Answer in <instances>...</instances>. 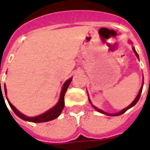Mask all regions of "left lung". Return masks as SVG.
Masks as SVG:
<instances>
[{
    "mask_svg": "<svg viewBox=\"0 0 150 150\" xmlns=\"http://www.w3.org/2000/svg\"><path fill=\"white\" fill-rule=\"evenodd\" d=\"M132 50H133V52L135 53V54H136V55H137V59H139L138 54H137V51H136V50H135V48H134V47H132ZM143 84H144V82H143V83H142V88H141V89H140V91H139L138 95L137 96V97H136L135 100L132 101V104H130L129 106H128V107H127V108H124L123 110H121V111H120V112H119L116 113V114H110V113L105 112H104V111H103V110H101V109H99V108H96V107H95L94 105L92 104V103H91V100H90V99H89V102L91 103V106L94 108L96 110L98 111V112H100V113H103V114H105V115H108V116H120V115H121V114H123V113L125 112L126 111L128 110V109H129L130 108L133 107V106H134V105H135V104H137V101L139 100V99H140V96H141V94H142V88H143Z\"/></svg>",
    "mask_w": 150,
    "mask_h": 150,
    "instance_id": "obj_1",
    "label": "left lung"
}]
</instances>
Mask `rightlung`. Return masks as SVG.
<instances>
[{"label": "right lung", "instance_id": "add662e5", "mask_svg": "<svg viewBox=\"0 0 150 150\" xmlns=\"http://www.w3.org/2000/svg\"><path fill=\"white\" fill-rule=\"evenodd\" d=\"M72 80V78H70L68 80L64 83V84L62 86V91H61V94H60V98H59V102L56 104V105L54 107H53L52 108H50V110H48L46 112H44L42 115H39V116H34V117H29V116H25L24 114L21 113L13 105V104L9 102V100L7 98V100H8V103L9 104V106L12 108V110L14 112V113L18 116L20 117L21 119L24 120H26V121H30V122H34V123H41V122H46V121H50V120H52L55 119L58 116L61 114L62 109L64 108V96H65V93L67 88H68L69 85L71 83V82ZM5 95H6V88H5Z\"/></svg>", "mask_w": 150, "mask_h": 150}]
</instances>
